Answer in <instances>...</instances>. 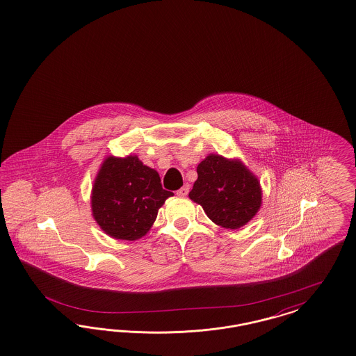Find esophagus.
<instances>
[{"label": "esophagus", "mask_w": 356, "mask_h": 356, "mask_svg": "<svg viewBox=\"0 0 356 356\" xmlns=\"http://www.w3.org/2000/svg\"><path fill=\"white\" fill-rule=\"evenodd\" d=\"M189 193V185L185 184L184 186H181L179 191H177V196L185 197Z\"/></svg>", "instance_id": "esophagus-1"}]
</instances>
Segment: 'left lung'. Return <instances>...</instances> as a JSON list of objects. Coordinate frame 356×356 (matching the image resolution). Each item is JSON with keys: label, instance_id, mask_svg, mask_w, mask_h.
Listing matches in <instances>:
<instances>
[{"label": "left lung", "instance_id": "1", "mask_svg": "<svg viewBox=\"0 0 356 356\" xmlns=\"http://www.w3.org/2000/svg\"><path fill=\"white\" fill-rule=\"evenodd\" d=\"M197 175L189 198L201 205L216 225L235 230L257 216L261 186L243 161L209 154L197 165Z\"/></svg>", "mask_w": 356, "mask_h": 356}]
</instances>
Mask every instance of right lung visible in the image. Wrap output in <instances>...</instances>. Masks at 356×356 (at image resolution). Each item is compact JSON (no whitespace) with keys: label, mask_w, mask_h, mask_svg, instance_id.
Segmentation results:
<instances>
[{"label":"right lung","mask_w":356,"mask_h":356,"mask_svg":"<svg viewBox=\"0 0 356 356\" xmlns=\"http://www.w3.org/2000/svg\"><path fill=\"white\" fill-rule=\"evenodd\" d=\"M172 192L164 191L158 172L136 155L106 156L92 186V216L114 239L136 241L145 236Z\"/></svg>","instance_id":"obj_1"}]
</instances>
